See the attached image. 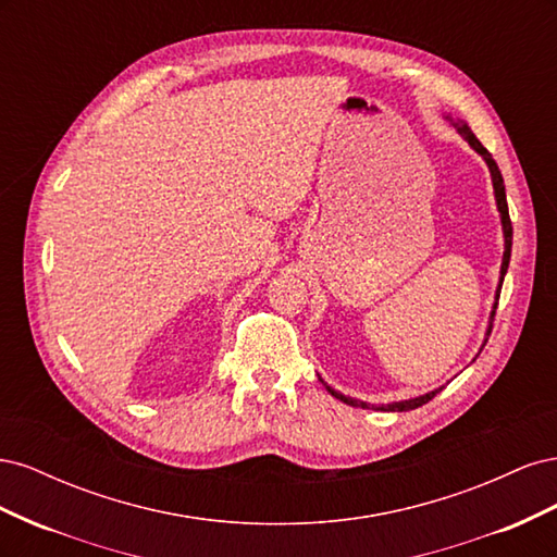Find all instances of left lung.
<instances>
[{"mask_svg": "<svg viewBox=\"0 0 557 557\" xmlns=\"http://www.w3.org/2000/svg\"><path fill=\"white\" fill-rule=\"evenodd\" d=\"M444 121L460 134V137L476 150V153L483 158V162L487 164V172H491V178H493V193H495V205H497V211H499V221H502V234H504V256H502V267H499V281H497V290H495V305H493V311H491V320H487V327H485V339L481 344V348L485 346L487 336H491V330H493V320H495V309H497V299H499V293H502V283H504V276H507V269H509V260H511V242H513V227H511V218H509V207H507V190H504V178L499 174V166L497 162L493 160V156L487 153V150L483 148V144L476 139V134L469 129V125L462 121V117H453L450 113H444ZM479 348V352H481ZM318 381L325 385V391L336 397L339 401L348 404V407H360V409H374V411H411V409H418L423 407V404H428L436 393L444 391V385L434 387V391L425 393V395H418V397H409V399H399V401H391V404H369V401H362V399H356V397H348L339 391H334V387H330L323 379L318 376Z\"/></svg>", "mask_w": 557, "mask_h": 557, "instance_id": "left-lung-1", "label": "left lung"}]
</instances>
